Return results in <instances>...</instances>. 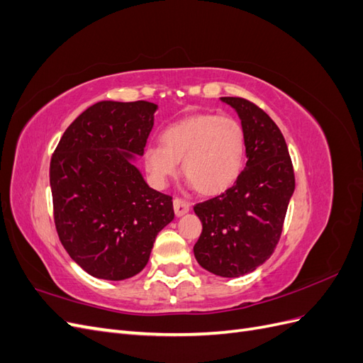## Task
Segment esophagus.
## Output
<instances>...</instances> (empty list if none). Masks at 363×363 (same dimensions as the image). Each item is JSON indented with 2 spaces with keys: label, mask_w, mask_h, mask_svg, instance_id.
<instances>
[{
  "label": "esophagus",
  "mask_w": 363,
  "mask_h": 363,
  "mask_svg": "<svg viewBox=\"0 0 363 363\" xmlns=\"http://www.w3.org/2000/svg\"><path fill=\"white\" fill-rule=\"evenodd\" d=\"M191 208V203L186 201L183 199H174V212L177 216H182L184 213H188Z\"/></svg>",
  "instance_id": "esophagus-1"
}]
</instances>
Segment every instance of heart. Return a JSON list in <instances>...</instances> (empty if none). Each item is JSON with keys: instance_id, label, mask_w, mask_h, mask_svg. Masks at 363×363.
Wrapping results in <instances>:
<instances>
[{"instance_id": "heart-1", "label": "heart", "mask_w": 363, "mask_h": 363, "mask_svg": "<svg viewBox=\"0 0 363 363\" xmlns=\"http://www.w3.org/2000/svg\"><path fill=\"white\" fill-rule=\"evenodd\" d=\"M163 145H148L145 168L152 182L163 186L182 169L204 195L227 191L244 168L245 128L233 116L196 113L171 124L162 133Z\"/></svg>"}]
</instances>
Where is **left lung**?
Returning <instances> with one entry per match:
<instances>
[{
  "mask_svg": "<svg viewBox=\"0 0 363 363\" xmlns=\"http://www.w3.org/2000/svg\"><path fill=\"white\" fill-rule=\"evenodd\" d=\"M221 100L245 128L247 163L232 188L194 206L203 224L194 255L204 269L232 279L255 271L276 250L295 175L277 124L245 98Z\"/></svg>",
  "mask_w": 363,
  "mask_h": 363,
  "instance_id": "8db88e82",
  "label": "left lung"
}]
</instances>
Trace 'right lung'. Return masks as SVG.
Wrapping results in <instances>:
<instances>
[{"label": "right lung", "instance_id": "1", "mask_svg": "<svg viewBox=\"0 0 363 363\" xmlns=\"http://www.w3.org/2000/svg\"><path fill=\"white\" fill-rule=\"evenodd\" d=\"M157 106L100 101L67 128L52 152L50 184L62 245L87 274L124 280L145 268L172 196L151 189L135 167Z\"/></svg>", "mask_w": 363, "mask_h": 363}]
</instances>
